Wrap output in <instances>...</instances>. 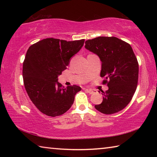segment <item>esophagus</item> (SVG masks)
<instances>
[{
  "label": "esophagus",
  "instance_id": "obj_1",
  "mask_svg": "<svg viewBox=\"0 0 157 157\" xmlns=\"http://www.w3.org/2000/svg\"><path fill=\"white\" fill-rule=\"evenodd\" d=\"M86 91L87 93H89V94H94V93H95V90L90 89H86Z\"/></svg>",
  "mask_w": 157,
  "mask_h": 157
}]
</instances>
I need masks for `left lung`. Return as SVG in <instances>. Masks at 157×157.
<instances>
[{
    "label": "left lung",
    "instance_id": "left-lung-1",
    "mask_svg": "<svg viewBox=\"0 0 157 157\" xmlns=\"http://www.w3.org/2000/svg\"><path fill=\"white\" fill-rule=\"evenodd\" d=\"M85 48L100 57V77L109 87L101 91L103 100L95 108L105 114L123 110L136 91L139 79V63L131 46L115 36H98L86 41Z\"/></svg>",
    "mask_w": 157,
    "mask_h": 157
}]
</instances>
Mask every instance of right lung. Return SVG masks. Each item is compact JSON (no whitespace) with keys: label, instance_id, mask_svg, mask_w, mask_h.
Here are the masks:
<instances>
[{"label":"right lung","instance_id":"1","mask_svg":"<svg viewBox=\"0 0 157 157\" xmlns=\"http://www.w3.org/2000/svg\"><path fill=\"white\" fill-rule=\"evenodd\" d=\"M84 43V39L67 41L47 38L28 48L23 64V83L30 99L41 113L58 116L73 104L81 87L73 85L65 88L57 82L58 76Z\"/></svg>","mask_w":157,"mask_h":157}]
</instances>
